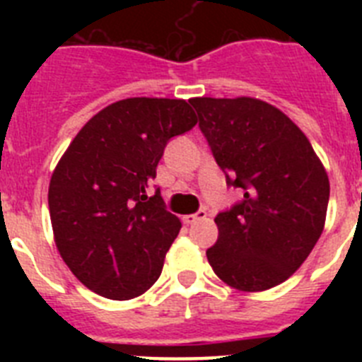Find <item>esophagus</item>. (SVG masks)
<instances>
[{"instance_id":"obj_1","label":"esophagus","mask_w":362,"mask_h":362,"mask_svg":"<svg viewBox=\"0 0 362 362\" xmlns=\"http://www.w3.org/2000/svg\"><path fill=\"white\" fill-rule=\"evenodd\" d=\"M204 217H206V212H204V210H199L197 214H188V216H183L181 219H183L185 225H192V223H196V221H199V219H204Z\"/></svg>"}]
</instances>
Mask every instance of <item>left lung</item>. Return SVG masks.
I'll list each match as a JSON object with an SVG mask.
<instances>
[{
  "label": "left lung",
  "mask_w": 362,
  "mask_h": 362,
  "mask_svg": "<svg viewBox=\"0 0 362 362\" xmlns=\"http://www.w3.org/2000/svg\"><path fill=\"white\" fill-rule=\"evenodd\" d=\"M217 165L243 201L217 214L206 250L223 283L263 292L288 279L321 238L330 181L308 137L274 105L255 98H192Z\"/></svg>",
  "instance_id": "1"
}]
</instances>
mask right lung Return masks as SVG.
Instances as JSON below:
<instances>
[{"label":"right lung","mask_w":362,"mask_h":362,"mask_svg":"<svg viewBox=\"0 0 362 362\" xmlns=\"http://www.w3.org/2000/svg\"><path fill=\"white\" fill-rule=\"evenodd\" d=\"M196 123L185 99L129 98L72 139L50 177L49 210L59 255L86 288L129 300L159 279L181 221L148 187L166 143Z\"/></svg>","instance_id":"add662e5"}]
</instances>
